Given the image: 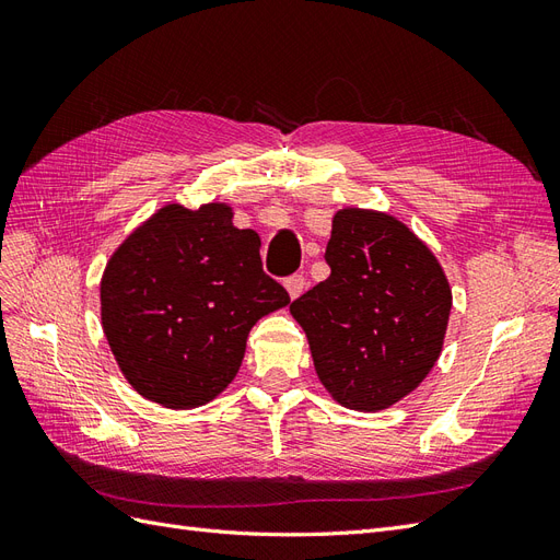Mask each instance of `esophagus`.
Masks as SVG:
<instances>
[{
	"label": "esophagus",
	"mask_w": 560,
	"mask_h": 560,
	"mask_svg": "<svg viewBox=\"0 0 560 560\" xmlns=\"http://www.w3.org/2000/svg\"><path fill=\"white\" fill-rule=\"evenodd\" d=\"M284 287H287V292H290V296L296 299V296H301L303 290H306V278H303L301 273H294L284 280Z\"/></svg>",
	"instance_id": "34e87169"
}]
</instances>
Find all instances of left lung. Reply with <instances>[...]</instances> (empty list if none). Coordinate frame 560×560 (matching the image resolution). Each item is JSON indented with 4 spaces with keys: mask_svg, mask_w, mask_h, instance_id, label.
I'll return each instance as SVG.
<instances>
[{
    "mask_svg": "<svg viewBox=\"0 0 560 560\" xmlns=\"http://www.w3.org/2000/svg\"><path fill=\"white\" fill-rule=\"evenodd\" d=\"M331 273L296 301L317 376L354 411H381L422 383L439 360L451 287L434 254L395 217L336 212Z\"/></svg>",
    "mask_w": 560,
    "mask_h": 560,
    "instance_id": "8db88e82",
    "label": "left lung"
}]
</instances>
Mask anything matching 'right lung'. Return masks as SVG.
<instances>
[{
  "label": "right lung",
  "instance_id": "add662e5",
  "mask_svg": "<svg viewBox=\"0 0 560 560\" xmlns=\"http://www.w3.org/2000/svg\"><path fill=\"white\" fill-rule=\"evenodd\" d=\"M222 202L165 206L109 259L103 329L128 383L167 409L208 404L235 378L249 329L290 303L264 273L259 235Z\"/></svg>",
  "mask_w": 560,
  "mask_h": 560
}]
</instances>
